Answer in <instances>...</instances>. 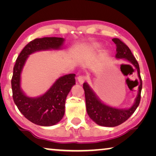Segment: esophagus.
<instances>
[{"mask_svg":"<svg viewBox=\"0 0 156 156\" xmlns=\"http://www.w3.org/2000/svg\"><path fill=\"white\" fill-rule=\"evenodd\" d=\"M77 79H78L79 83L82 84H83V83L85 82V81H86L87 77L85 76H84V75H80V76H78Z\"/></svg>","mask_w":156,"mask_h":156,"instance_id":"esophagus-1","label":"esophagus"}]
</instances>
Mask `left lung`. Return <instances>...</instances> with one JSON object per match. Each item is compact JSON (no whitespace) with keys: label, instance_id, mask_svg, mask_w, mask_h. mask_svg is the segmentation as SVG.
<instances>
[{"label":"left lung","instance_id":"left-lung-1","mask_svg":"<svg viewBox=\"0 0 156 156\" xmlns=\"http://www.w3.org/2000/svg\"><path fill=\"white\" fill-rule=\"evenodd\" d=\"M112 41L116 44V58L126 59L136 68L140 80V84L138 87V93L135 103L131 108L122 109L111 107L102 103L89 85L87 83H84L83 88L84 90L87 114L90 119L98 125L107 127H114L121 124L133 114L140 104V93L142 89V80L140 74L139 65L132 54L131 50L119 38H114L112 39Z\"/></svg>","mask_w":156,"mask_h":156}]
</instances>
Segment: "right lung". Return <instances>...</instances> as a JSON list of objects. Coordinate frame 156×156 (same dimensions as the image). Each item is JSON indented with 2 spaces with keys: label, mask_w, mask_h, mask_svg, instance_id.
Segmentation results:
<instances>
[{
  "label": "right lung",
  "mask_w": 156,
  "mask_h": 156,
  "mask_svg": "<svg viewBox=\"0 0 156 156\" xmlns=\"http://www.w3.org/2000/svg\"><path fill=\"white\" fill-rule=\"evenodd\" d=\"M63 42L62 37L36 38L23 49L15 64L11 80L12 99L21 114L35 124L50 126L60 121L65 114L66 98L75 84V74L61 76L43 95L30 98L20 89L21 71L29 55L40 50H57Z\"/></svg>",
  "instance_id": "right-lung-1"
}]
</instances>
